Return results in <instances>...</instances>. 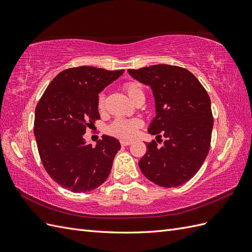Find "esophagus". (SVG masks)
Returning <instances> with one entry per match:
<instances>
[{
  "mask_svg": "<svg viewBox=\"0 0 252 252\" xmlns=\"http://www.w3.org/2000/svg\"><path fill=\"white\" fill-rule=\"evenodd\" d=\"M132 142L131 141H126V140H121V145L122 146H129Z\"/></svg>",
  "mask_w": 252,
  "mask_h": 252,
  "instance_id": "obj_1",
  "label": "esophagus"
}]
</instances>
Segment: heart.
<instances>
[{
  "mask_svg": "<svg viewBox=\"0 0 252 252\" xmlns=\"http://www.w3.org/2000/svg\"><path fill=\"white\" fill-rule=\"evenodd\" d=\"M127 94L133 102L140 98H145V93L142 85L138 82H128L124 85ZM105 106V94H101L97 98L98 109H103ZM142 122L138 119L118 118L108 126V132L122 139H132L141 127Z\"/></svg>",
  "mask_w": 252,
  "mask_h": 252,
  "instance_id": "heart-1",
  "label": "heart"
}]
</instances>
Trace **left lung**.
I'll return each mask as SVG.
<instances>
[{
  "instance_id": "8db88e82",
  "label": "left lung",
  "mask_w": 252,
  "mask_h": 252,
  "mask_svg": "<svg viewBox=\"0 0 252 252\" xmlns=\"http://www.w3.org/2000/svg\"><path fill=\"white\" fill-rule=\"evenodd\" d=\"M128 73L151 88L156 118L148 132L157 135L158 142L162 135L165 138L159 148L156 141L146 144L140 169L158 186H181L200 170L209 151L213 118L207 91L179 66L158 64L128 69Z\"/></svg>"
}]
</instances>
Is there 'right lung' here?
Segmentation results:
<instances>
[{
  "label": "right lung",
  "mask_w": 252,
  "mask_h": 252,
  "mask_svg": "<svg viewBox=\"0 0 252 252\" xmlns=\"http://www.w3.org/2000/svg\"><path fill=\"white\" fill-rule=\"evenodd\" d=\"M90 66L60 72L35 108L34 136L50 178L73 192H86L107 180L121 144L103 135L95 147L84 139L86 128L100 119L98 94L123 74Z\"/></svg>",
  "instance_id": "add662e5"
}]
</instances>
